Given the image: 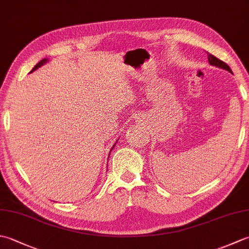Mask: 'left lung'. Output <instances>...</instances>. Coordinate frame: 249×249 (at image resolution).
Wrapping results in <instances>:
<instances>
[{
	"label": "left lung",
	"instance_id": "1",
	"mask_svg": "<svg viewBox=\"0 0 249 249\" xmlns=\"http://www.w3.org/2000/svg\"><path fill=\"white\" fill-rule=\"evenodd\" d=\"M208 59H209V63H210L211 65L216 66V67H219V68H223V70H226V71H228L229 72H232L231 68L228 65H227L225 62L220 61L219 59H217V57L214 56L213 54L208 53Z\"/></svg>",
	"mask_w": 249,
	"mask_h": 249
}]
</instances>
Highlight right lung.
<instances>
[{
  "label": "right lung",
  "mask_w": 249,
  "mask_h": 249,
  "mask_svg": "<svg viewBox=\"0 0 249 249\" xmlns=\"http://www.w3.org/2000/svg\"><path fill=\"white\" fill-rule=\"evenodd\" d=\"M47 62H48V59H43V60H41L40 62H38V63H37V64H36V65L34 66V68H33V70H32V71H31V72H32V71H36V70H37V68H38V67H40V66H43L44 64H46V63H47ZM115 144H116V143H114V145H115ZM114 145H113L112 147H111V150H110V152L113 150V147H114ZM109 155H110V154H109Z\"/></svg>",
  "instance_id": "right-lung-1"
}]
</instances>
